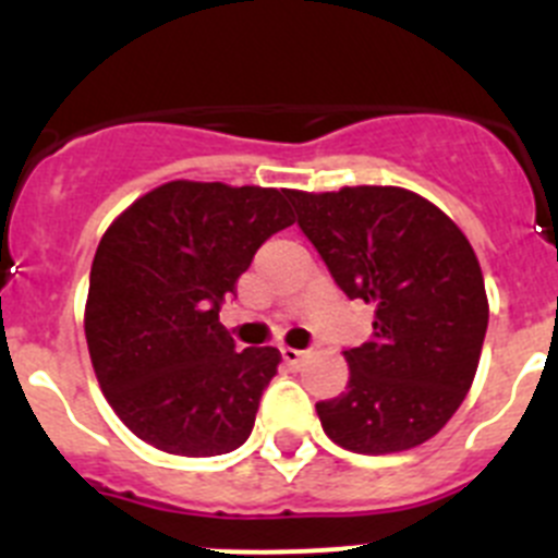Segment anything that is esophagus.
Listing matches in <instances>:
<instances>
[{"label": "esophagus", "mask_w": 558, "mask_h": 558, "mask_svg": "<svg viewBox=\"0 0 558 558\" xmlns=\"http://www.w3.org/2000/svg\"><path fill=\"white\" fill-rule=\"evenodd\" d=\"M280 355H283V361L289 366H300V364H303V359H305L303 350H294V348H283V350H280Z\"/></svg>", "instance_id": "1"}]
</instances>
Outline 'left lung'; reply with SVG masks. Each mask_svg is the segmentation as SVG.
I'll use <instances>...</instances> for the list:
<instances>
[{"instance_id": "left-lung-1", "label": "left lung", "mask_w": 558, "mask_h": 558, "mask_svg": "<svg viewBox=\"0 0 558 558\" xmlns=\"http://www.w3.org/2000/svg\"><path fill=\"white\" fill-rule=\"evenodd\" d=\"M289 199L336 286L375 308L373 339L344 350L348 391L316 403L325 434L366 456L423 445L473 386L489 323L466 235L398 185L289 192Z\"/></svg>"}]
</instances>
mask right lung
<instances>
[{
	"mask_svg": "<svg viewBox=\"0 0 558 558\" xmlns=\"http://www.w3.org/2000/svg\"><path fill=\"white\" fill-rule=\"evenodd\" d=\"M291 222L286 189L172 180L105 230L85 341L110 409L138 439L194 459L247 441L280 353H235L219 308Z\"/></svg>",
	"mask_w": 558,
	"mask_h": 558,
	"instance_id": "obj_1",
	"label": "right lung"
}]
</instances>
